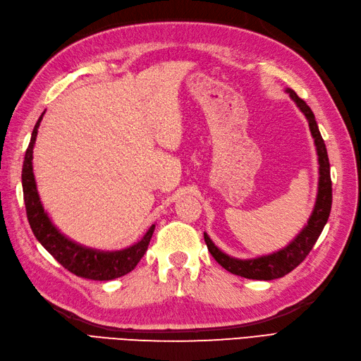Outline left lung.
<instances>
[{"label":"left lung","mask_w":361,"mask_h":361,"mask_svg":"<svg viewBox=\"0 0 361 361\" xmlns=\"http://www.w3.org/2000/svg\"><path fill=\"white\" fill-rule=\"evenodd\" d=\"M286 92L290 95V99L296 103V106L300 108L301 113L306 116L309 128L312 133V137H314L315 147H317V154H318V193H317V201L314 212H312L310 218L293 241L286 245L281 250L275 253L258 256V258L252 259H238L233 256H228L224 253L221 248L214 245V243L210 239L207 233H204L205 244L208 247V252L212 253L213 258L218 261L221 266L228 270L230 274L244 276L248 279H262V281H270V279L283 278L284 275L292 271L296 266L304 261V258L309 255L312 247L315 245L317 239L322 235V231L326 226L327 219H329L331 214V207H332V180H331V165H329V157H327V149L324 145V140L319 134L318 125L314 113L307 106V103L298 95L290 87H287Z\"/></svg>","instance_id":"8db88e82"}]
</instances>
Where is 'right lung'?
<instances>
[{
	"mask_svg": "<svg viewBox=\"0 0 361 361\" xmlns=\"http://www.w3.org/2000/svg\"><path fill=\"white\" fill-rule=\"evenodd\" d=\"M43 116L44 113L39 116L34 131H32V137L26 149V156H24L21 173L24 204H26L27 221L32 231H34V235L39 241V244H42L63 267L68 269L71 274H74L77 276L95 279V281H109V279H116L130 274V271L137 266L142 256L145 255L156 226H151L145 236H143L139 243H135L134 245L128 248H123V250L114 252L95 250V248L91 247L80 245L63 235L61 231L54 226L51 218L44 212L42 201H39L34 176V166H32L34 145L38 134V126L39 122L43 120Z\"/></svg>",
	"mask_w": 361,
	"mask_h": 361,
	"instance_id": "1",
	"label": "right lung"
}]
</instances>
